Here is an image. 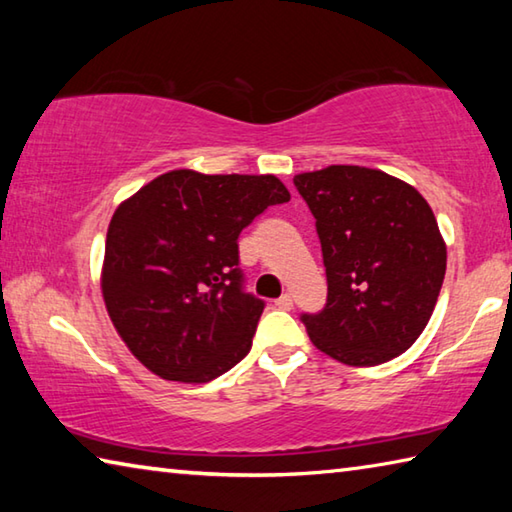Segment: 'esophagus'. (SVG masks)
<instances>
[{"mask_svg":"<svg viewBox=\"0 0 512 512\" xmlns=\"http://www.w3.org/2000/svg\"><path fill=\"white\" fill-rule=\"evenodd\" d=\"M275 307H277V309H284V311L293 309V298H291V293H282V296L275 300Z\"/></svg>","mask_w":512,"mask_h":512,"instance_id":"esophagus-1","label":"esophagus"}]
</instances>
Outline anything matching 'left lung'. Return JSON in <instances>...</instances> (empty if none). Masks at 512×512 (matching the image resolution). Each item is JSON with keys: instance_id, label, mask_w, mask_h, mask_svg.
Masks as SVG:
<instances>
[{"instance_id": "obj_1", "label": "left lung", "mask_w": 512, "mask_h": 512, "mask_svg": "<svg viewBox=\"0 0 512 512\" xmlns=\"http://www.w3.org/2000/svg\"><path fill=\"white\" fill-rule=\"evenodd\" d=\"M316 219L327 302L302 314L311 343L345 366H379L411 348L445 280L447 246L420 192L354 164L298 173Z\"/></svg>"}]
</instances>
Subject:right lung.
<instances>
[{
	"label": "right lung",
	"mask_w": 512,
	"mask_h": 512,
	"mask_svg": "<svg viewBox=\"0 0 512 512\" xmlns=\"http://www.w3.org/2000/svg\"><path fill=\"white\" fill-rule=\"evenodd\" d=\"M289 198L275 176L176 169L117 207L101 291L137 361L162 379L205 384L246 357L264 300L244 291L237 239Z\"/></svg>",
	"instance_id": "obj_1"
}]
</instances>
